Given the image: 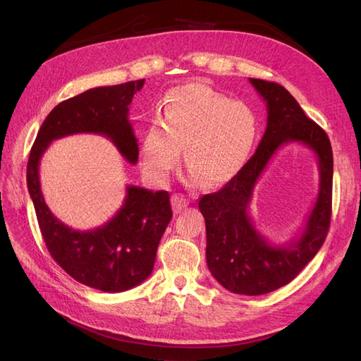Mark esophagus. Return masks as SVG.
I'll return each instance as SVG.
<instances>
[{"label":"esophagus","mask_w":361,"mask_h":361,"mask_svg":"<svg viewBox=\"0 0 361 361\" xmlns=\"http://www.w3.org/2000/svg\"><path fill=\"white\" fill-rule=\"evenodd\" d=\"M171 206H173L174 214H180L183 209H187L188 200L180 194H174V195H171Z\"/></svg>","instance_id":"esophagus-1"}]
</instances>
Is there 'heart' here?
Returning <instances> with one entry per match:
<instances>
[{"instance_id": "obj_1", "label": "heart", "mask_w": 361, "mask_h": 361, "mask_svg": "<svg viewBox=\"0 0 361 361\" xmlns=\"http://www.w3.org/2000/svg\"><path fill=\"white\" fill-rule=\"evenodd\" d=\"M256 138V116L248 105L204 84H185L166 94L159 118L146 129L141 169L152 182L164 183L183 149L190 182L220 187L244 169Z\"/></svg>"}]
</instances>
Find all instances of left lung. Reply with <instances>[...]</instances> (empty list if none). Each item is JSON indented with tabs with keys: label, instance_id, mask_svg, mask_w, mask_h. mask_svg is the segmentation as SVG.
Returning <instances> with one entry per match:
<instances>
[{
	"label": "left lung",
	"instance_id": "1",
	"mask_svg": "<svg viewBox=\"0 0 361 361\" xmlns=\"http://www.w3.org/2000/svg\"><path fill=\"white\" fill-rule=\"evenodd\" d=\"M267 104L268 120L256 154L238 176L199 200L206 223V262L223 288L264 295L288 285L316 256L329 233L333 150L325 130L310 120L295 97L277 82L250 78ZM300 142L319 159L320 188L302 232L286 245H272L255 228L247 209L259 174L283 145Z\"/></svg>",
	"mask_w": 361,
	"mask_h": 361
}]
</instances>
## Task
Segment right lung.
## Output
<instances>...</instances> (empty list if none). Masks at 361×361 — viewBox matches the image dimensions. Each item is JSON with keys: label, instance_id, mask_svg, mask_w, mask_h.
I'll use <instances>...</instances> for the list:
<instances>
[{"label": "right lung", "instance_id": "1", "mask_svg": "<svg viewBox=\"0 0 361 361\" xmlns=\"http://www.w3.org/2000/svg\"><path fill=\"white\" fill-rule=\"evenodd\" d=\"M145 80L94 87L60 102L42 123L27 166V185L48 251L68 274L104 292H123L154 271L157 250L173 212L167 191L128 185L123 204L110 221L92 231H75L51 212L39 178L40 159L54 140L72 134H99L129 164L138 161V143L129 122V105Z\"/></svg>", "mask_w": 361, "mask_h": 361}]
</instances>
